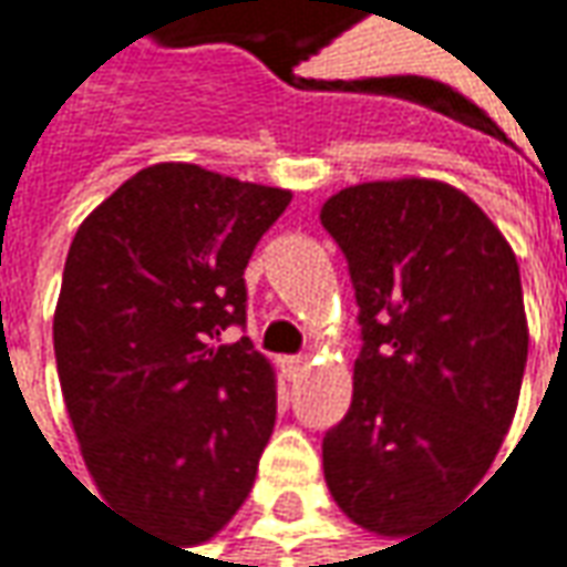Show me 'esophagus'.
I'll return each instance as SVG.
<instances>
[{"label": "esophagus", "instance_id": "esophagus-1", "mask_svg": "<svg viewBox=\"0 0 567 567\" xmlns=\"http://www.w3.org/2000/svg\"><path fill=\"white\" fill-rule=\"evenodd\" d=\"M279 367H282L285 380H298L303 370H307V358H303V354H295V358H282V361H279Z\"/></svg>", "mask_w": 567, "mask_h": 567}]
</instances>
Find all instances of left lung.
Wrapping results in <instances>:
<instances>
[{"label": "left lung", "instance_id": "obj_1", "mask_svg": "<svg viewBox=\"0 0 567 567\" xmlns=\"http://www.w3.org/2000/svg\"><path fill=\"white\" fill-rule=\"evenodd\" d=\"M320 223L348 260L363 339L322 474L363 530L408 537L477 486L515 417L530 339L515 250L464 190L430 178L344 187Z\"/></svg>", "mask_w": 567, "mask_h": 567}]
</instances>
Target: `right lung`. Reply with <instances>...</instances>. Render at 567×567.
I'll use <instances>...</instances> for the list:
<instances>
[{
  "instance_id": "1",
  "label": "right lung",
  "mask_w": 567,
  "mask_h": 567,
  "mask_svg": "<svg viewBox=\"0 0 567 567\" xmlns=\"http://www.w3.org/2000/svg\"><path fill=\"white\" fill-rule=\"evenodd\" d=\"M291 190L156 163L90 213L52 320L74 436L103 496L178 546L245 505L276 426V377L245 326V269Z\"/></svg>"
}]
</instances>
